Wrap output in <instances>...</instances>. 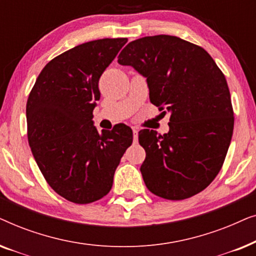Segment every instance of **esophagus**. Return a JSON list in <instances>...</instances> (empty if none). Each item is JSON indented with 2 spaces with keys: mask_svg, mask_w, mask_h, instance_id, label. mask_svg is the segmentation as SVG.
<instances>
[{
  "mask_svg": "<svg viewBox=\"0 0 256 256\" xmlns=\"http://www.w3.org/2000/svg\"><path fill=\"white\" fill-rule=\"evenodd\" d=\"M132 132H134V142L136 143V142H138V129L136 128V127H134V128H132Z\"/></svg>",
  "mask_w": 256,
  "mask_h": 256,
  "instance_id": "obj_1",
  "label": "esophagus"
}]
</instances>
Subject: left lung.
I'll return each mask as SVG.
<instances>
[{"label":"left lung","mask_w":256,"mask_h":256,"mask_svg":"<svg viewBox=\"0 0 256 256\" xmlns=\"http://www.w3.org/2000/svg\"><path fill=\"white\" fill-rule=\"evenodd\" d=\"M146 78L149 98L169 132L142 129L141 174L150 192L169 200L199 194L222 169L233 135L234 116L224 73L204 48L176 36L132 40L118 57Z\"/></svg>","instance_id":"left-lung-1"}]
</instances>
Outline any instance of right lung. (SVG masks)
Wrapping results in <instances>:
<instances>
[{
  "mask_svg": "<svg viewBox=\"0 0 256 256\" xmlns=\"http://www.w3.org/2000/svg\"><path fill=\"white\" fill-rule=\"evenodd\" d=\"M127 38L80 44L48 62L26 102L28 140L48 184L76 204L99 200L110 191L121 157L132 143L130 127L98 132L93 110L99 79Z\"/></svg>",
  "mask_w": 256,
  "mask_h": 256,
  "instance_id": "obj_1",
  "label": "right lung"
}]
</instances>
